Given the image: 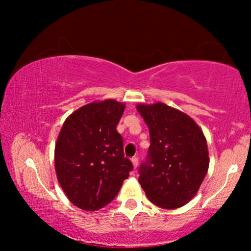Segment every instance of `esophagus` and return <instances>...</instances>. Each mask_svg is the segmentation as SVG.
I'll use <instances>...</instances> for the list:
<instances>
[{"instance_id":"esophagus-1","label":"esophagus","mask_w":251,"mask_h":251,"mask_svg":"<svg viewBox=\"0 0 251 251\" xmlns=\"http://www.w3.org/2000/svg\"><path fill=\"white\" fill-rule=\"evenodd\" d=\"M131 162H132V167H133V169H136V168L138 167V157H132V159H131Z\"/></svg>"}]
</instances>
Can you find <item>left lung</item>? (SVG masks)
<instances>
[{
  "label": "left lung",
  "instance_id": "left-lung-1",
  "mask_svg": "<svg viewBox=\"0 0 251 251\" xmlns=\"http://www.w3.org/2000/svg\"><path fill=\"white\" fill-rule=\"evenodd\" d=\"M149 126L151 146L139 184L157 207L176 209L198 193L209 168L205 137L191 116L163 102L137 105Z\"/></svg>",
  "mask_w": 251,
  "mask_h": 251
}]
</instances>
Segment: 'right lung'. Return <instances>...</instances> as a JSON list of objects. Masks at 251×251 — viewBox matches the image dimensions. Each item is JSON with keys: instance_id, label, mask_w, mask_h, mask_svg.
<instances>
[{"instance_id": "obj_1", "label": "right lung", "mask_w": 251, "mask_h": 251, "mask_svg": "<svg viewBox=\"0 0 251 251\" xmlns=\"http://www.w3.org/2000/svg\"><path fill=\"white\" fill-rule=\"evenodd\" d=\"M125 108L114 99L92 101L72 113L58 135L57 179L68 200L82 210L107 205L132 170L116 130Z\"/></svg>"}]
</instances>
